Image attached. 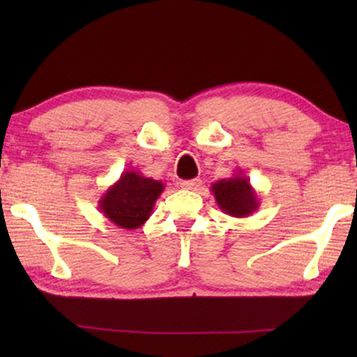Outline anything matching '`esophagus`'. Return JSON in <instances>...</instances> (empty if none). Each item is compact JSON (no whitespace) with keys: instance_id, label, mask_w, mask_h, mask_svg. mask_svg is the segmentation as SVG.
Masks as SVG:
<instances>
[{"instance_id":"34e87169","label":"esophagus","mask_w":357,"mask_h":357,"mask_svg":"<svg viewBox=\"0 0 357 357\" xmlns=\"http://www.w3.org/2000/svg\"><path fill=\"white\" fill-rule=\"evenodd\" d=\"M180 187L185 188V190H192V192H197L202 187V180L199 178H193V180H183L182 183H180Z\"/></svg>"}]
</instances>
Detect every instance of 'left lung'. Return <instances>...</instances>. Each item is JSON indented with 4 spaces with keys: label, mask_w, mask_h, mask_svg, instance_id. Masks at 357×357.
Wrapping results in <instances>:
<instances>
[{
    "label": "left lung",
    "mask_w": 357,
    "mask_h": 357,
    "mask_svg": "<svg viewBox=\"0 0 357 357\" xmlns=\"http://www.w3.org/2000/svg\"><path fill=\"white\" fill-rule=\"evenodd\" d=\"M213 197L222 213L234 218L252 216L260 206V198L252 187L250 178L242 170L229 178L218 180L211 185Z\"/></svg>",
    "instance_id": "1"
}]
</instances>
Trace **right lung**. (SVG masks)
Segmentation results:
<instances>
[{"mask_svg": "<svg viewBox=\"0 0 357 357\" xmlns=\"http://www.w3.org/2000/svg\"><path fill=\"white\" fill-rule=\"evenodd\" d=\"M160 180L144 177L138 170H125L99 199V211L121 229H138L148 221L164 192Z\"/></svg>", "mask_w": 357, "mask_h": 357, "instance_id": "obj_1", "label": "right lung"}]
</instances>
